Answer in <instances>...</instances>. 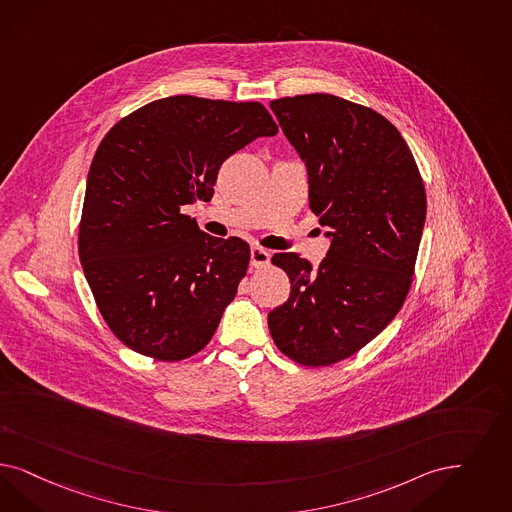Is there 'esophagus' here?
Listing matches in <instances>:
<instances>
[{"label": "esophagus", "instance_id": "esophagus-1", "mask_svg": "<svg viewBox=\"0 0 512 512\" xmlns=\"http://www.w3.org/2000/svg\"><path fill=\"white\" fill-rule=\"evenodd\" d=\"M270 263V253L263 247H251V266L253 268H265Z\"/></svg>", "mask_w": 512, "mask_h": 512}]
</instances>
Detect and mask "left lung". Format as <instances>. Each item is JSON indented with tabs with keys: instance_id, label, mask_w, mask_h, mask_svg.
<instances>
[{
	"instance_id": "8db88e82",
	"label": "left lung",
	"mask_w": 512,
	"mask_h": 512,
	"mask_svg": "<svg viewBox=\"0 0 512 512\" xmlns=\"http://www.w3.org/2000/svg\"><path fill=\"white\" fill-rule=\"evenodd\" d=\"M287 140L306 162L310 210L333 244L312 268L276 253L289 299L268 314L278 350L304 367H329L365 348L405 304L427 198L401 132L371 107L333 94L270 102Z\"/></svg>"
}]
</instances>
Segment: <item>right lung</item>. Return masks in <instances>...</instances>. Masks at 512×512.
I'll list each match as a JSON object with an SVG mask.
<instances>
[{
	"instance_id": "1",
	"label": "right lung",
	"mask_w": 512,
	"mask_h": 512,
	"mask_svg": "<svg viewBox=\"0 0 512 512\" xmlns=\"http://www.w3.org/2000/svg\"><path fill=\"white\" fill-rule=\"evenodd\" d=\"M278 124L259 102L189 94L115 124L90 164L79 259L102 318L157 361L206 348L249 266V244L213 238L181 206L208 202L221 164Z\"/></svg>"
}]
</instances>
